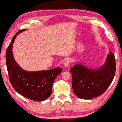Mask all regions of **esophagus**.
Wrapping results in <instances>:
<instances>
[{
  "label": "esophagus",
  "mask_w": 122,
  "mask_h": 122,
  "mask_svg": "<svg viewBox=\"0 0 122 122\" xmlns=\"http://www.w3.org/2000/svg\"><path fill=\"white\" fill-rule=\"evenodd\" d=\"M70 63H71V59H69V58H68V59L65 60V62L64 63V65L65 67H68Z\"/></svg>",
  "instance_id": "obj_1"
}]
</instances>
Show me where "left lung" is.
Listing matches in <instances>:
<instances>
[{"instance_id":"8db88e82","label":"left lung","mask_w":122,"mask_h":122,"mask_svg":"<svg viewBox=\"0 0 122 122\" xmlns=\"http://www.w3.org/2000/svg\"><path fill=\"white\" fill-rule=\"evenodd\" d=\"M116 69L115 57L111 52L105 65L98 69L92 70L83 65L75 64L70 68L74 94L84 100L103 94L112 82Z\"/></svg>"}]
</instances>
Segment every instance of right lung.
Returning a JSON list of instances; mask_svg holds the SVG:
<instances>
[{
	"label": "right lung",
	"mask_w": 122,
	"mask_h": 122,
	"mask_svg": "<svg viewBox=\"0 0 122 122\" xmlns=\"http://www.w3.org/2000/svg\"><path fill=\"white\" fill-rule=\"evenodd\" d=\"M24 30L14 35L6 51V64L10 84L14 89L25 97L42 101L48 98L52 92L56 77L62 71L61 68L37 71H25L15 62L12 47L16 37Z\"/></svg>",
	"instance_id": "obj_1"
}]
</instances>
